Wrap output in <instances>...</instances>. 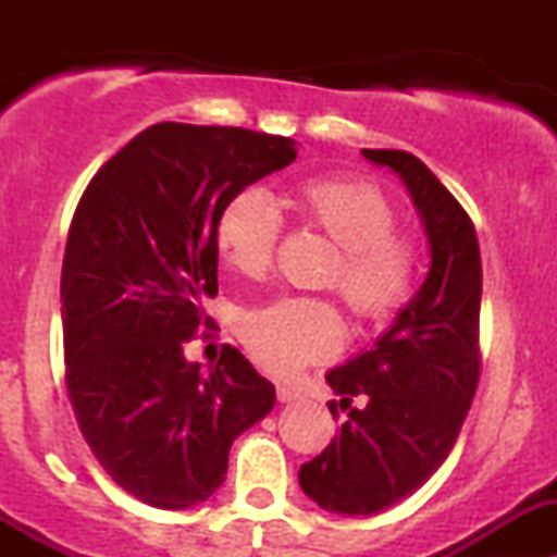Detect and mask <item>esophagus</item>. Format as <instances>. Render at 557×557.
Wrapping results in <instances>:
<instances>
[{
	"label": "esophagus",
	"instance_id": "1",
	"mask_svg": "<svg viewBox=\"0 0 557 557\" xmlns=\"http://www.w3.org/2000/svg\"><path fill=\"white\" fill-rule=\"evenodd\" d=\"M277 398L283 404H294V401H299L301 398V393L296 391V387H288V385H277Z\"/></svg>",
	"mask_w": 557,
	"mask_h": 557
}]
</instances>
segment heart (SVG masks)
I'll return each mask as SVG.
<instances>
[{"instance_id": "obj_1", "label": "heart", "mask_w": 557, "mask_h": 557, "mask_svg": "<svg viewBox=\"0 0 557 557\" xmlns=\"http://www.w3.org/2000/svg\"><path fill=\"white\" fill-rule=\"evenodd\" d=\"M294 210L307 228L339 247L325 283L358 323L385 325L409 305L418 285V247L396 232L398 210L383 188L358 177H312L294 190ZM280 232L272 196L250 185L218 212L215 245L234 272L261 280L274 263ZM239 336L267 372L285 377L339 350L342 320L329 301L283 296L245 312Z\"/></svg>"}]
</instances>
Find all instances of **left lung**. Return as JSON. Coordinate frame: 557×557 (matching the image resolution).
Instances as JSON below:
<instances>
[{
    "mask_svg": "<svg viewBox=\"0 0 557 557\" xmlns=\"http://www.w3.org/2000/svg\"><path fill=\"white\" fill-rule=\"evenodd\" d=\"M404 180L423 221L431 269L374 350L325 383L347 409L339 434L299 469V485L334 515H377L412 496L450 455L480 380L482 263L471 218L436 174L404 150H363ZM352 397L364 404L350 408ZM336 418V401L329 404Z\"/></svg>",
    "mask_w": 557,
    "mask_h": 557,
    "instance_id": "left-lung-1",
    "label": "left lung"
}]
</instances>
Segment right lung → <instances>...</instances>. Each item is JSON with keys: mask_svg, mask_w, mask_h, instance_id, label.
Wrapping results in <instances>:
<instances>
[{"mask_svg": "<svg viewBox=\"0 0 557 557\" xmlns=\"http://www.w3.org/2000/svg\"><path fill=\"white\" fill-rule=\"evenodd\" d=\"M296 159L288 137L156 123L94 174L61 267L66 391L107 474L139 502L188 509L226 480L228 450L274 407L237 347L201 374L185 345L218 294L228 196Z\"/></svg>", "mask_w": 557, "mask_h": 557, "instance_id": "right-lung-1", "label": "right lung"}]
</instances>
